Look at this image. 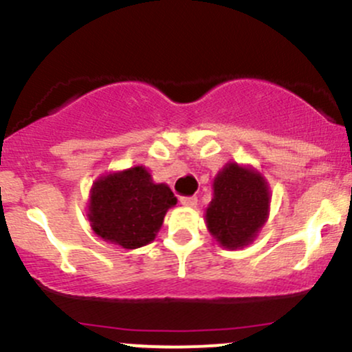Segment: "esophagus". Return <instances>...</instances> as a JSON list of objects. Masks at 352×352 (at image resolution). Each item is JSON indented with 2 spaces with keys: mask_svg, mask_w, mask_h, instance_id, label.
<instances>
[{
  "mask_svg": "<svg viewBox=\"0 0 352 352\" xmlns=\"http://www.w3.org/2000/svg\"><path fill=\"white\" fill-rule=\"evenodd\" d=\"M180 204L182 206H186V208H196V204H197V197H194V196H182L180 197Z\"/></svg>",
  "mask_w": 352,
  "mask_h": 352,
  "instance_id": "esophagus-1",
  "label": "esophagus"
}]
</instances>
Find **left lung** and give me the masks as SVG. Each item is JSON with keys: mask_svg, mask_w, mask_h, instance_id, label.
<instances>
[{"mask_svg": "<svg viewBox=\"0 0 352 352\" xmlns=\"http://www.w3.org/2000/svg\"><path fill=\"white\" fill-rule=\"evenodd\" d=\"M269 204L271 192L264 177L252 166L228 163L212 184L206 225L221 247L236 250L261 232L267 221Z\"/></svg>", "mask_w": 352, "mask_h": 352, "instance_id": "obj_1", "label": "left lung"}]
</instances>
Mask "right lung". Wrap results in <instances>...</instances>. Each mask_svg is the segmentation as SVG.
Segmentation results:
<instances>
[{
  "label": "right lung",
  "mask_w": 352,
  "mask_h": 352,
  "mask_svg": "<svg viewBox=\"0 0 352 352\" xmlns=\"http://www.w3.org/2000/svg\"><path fill=\"white\" fill-rule=\"evenodd\" d=\"M177 197L166 184H155L144 166L100 177L90 190L88 219L105 242L140 248L153 242Z\"/></svg>",
  "instance_id": "obj_1"
}]
</instances>
